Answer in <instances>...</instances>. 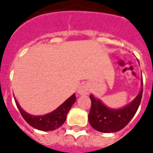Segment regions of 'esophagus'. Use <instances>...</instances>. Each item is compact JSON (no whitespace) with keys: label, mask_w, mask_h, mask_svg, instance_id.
Returning a JSON list of instances; mask_svg holds the SVG:
<instances>
[{"label":"esophagus","mask_w":153,"mask_h":153,"mask_svg":"<svg viewBox=\"0 0 153 153\" xmlns=\"http://www.w3.org/2000/svg\"><path fill=\"white\" fill-rule=\"evenodd\" d=\"M88 93H89V87L87 83H84L79 86V89H78V94L83 96V95H87Z\"/></svg>","instance_id":"34e87169"}]
</instances>
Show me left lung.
I'll return each instance as SVG.
<instances>
[{
  "label": "left lung",
  "instance_id": "left-lung-1",
  "mask_svg": "<svg viewBox=\"0 0 153 153\" xmlns=\"http://www.w3.org/2000/svg\"><path fill=\"white\" fill-rule=\"evenodd\" d=\"M143 95V79H141V90L131 102L121 108H111L106 106L99 99L90 95L92 102L88 114V121L94 129L102 133H115L120 131L128 125L134 116L140 105Z\"/></svg>",
  "mask_w": 153,
  "mask_h": 153
}]
</instances>
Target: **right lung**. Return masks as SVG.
Returning a JSON list of instances; mask_svg holds the SVG:
<instances>
[{
  "mask_svg": "<svg viewBox=\"0 0 153 153\" xmlns=\"http://www.w3.org/2000/svg\"><path fill=\"white\" fill-rule=\"evenodd\" d=\"M15 100L16 106L21 113L23 118L32 127L42 131H52L63 125L66 120L67 114L76 101V97L74 93L67 100H65L60 106L54 110L53 111L47 113L43 115H34L26 112L19 104L18 101Z\"/></svg>",
  "mask_w": 153,
  "mask_h": 153,
  "instance_id": "right-lung-1",
  "label": "right lung"
}]
</instances>
